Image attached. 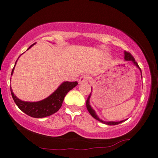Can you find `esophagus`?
I'll list each match as a JSON object with an SVG mask.
<instances>
[{
  "mask_svg": "<svg viewBox=\"0 0 158 158\" xmlns=\"http://www.w3.org/2000/svg\"><path fill=\"white\" fill-rule=\"evenodd\" d=\"M89 80V76L83 75V76H81L80 78H79V84H82V83L87 82V81H88Z\"/></svg>",
  "mask_w": 158,
  "mask_h": 158,
  "instance_id": "esophagus-1",
  "label": "esophagus"
}]
</instances>
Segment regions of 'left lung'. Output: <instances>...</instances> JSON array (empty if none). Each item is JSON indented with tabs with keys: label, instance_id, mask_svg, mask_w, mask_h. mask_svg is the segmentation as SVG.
Segmentation results:
<instances>
[{
	"label": "left lung",
	"instance_id": "left-lung-1",
	"mask_svg": "<svg viewBox=\"0 0 158 158\" xmlns=\"http://www.w3.org/2000/svg\"><path fill=\"white\" fill-rule=\"evenodd\" d=\"M125 60H127V61H131L133 62V63L134 64L135 66H136L138 69H139L140 70L141 73V70L140 69V67L139 66V65H138V63H136V61L135 60L134 57H133L132 55H131L130 52H125ZM141 78H142V74H141ZM91 91H92V89H91ZM92 93V92H91ZM91 93L88 96V98L87 99V101H86V106H87V109L88 111L89 112V114L92 115V117H94L95 119H97V120H98L99 122H101L102 123H104L106 125H118V124L121 123H123V122H125L126 119H125V120H122V121H119V122H113V121H109V122H106V121H103L102 119H101L99 118L98 117V115L96 114V113H95V111L93 108L91 107L90 104H89V98H90V96H91Z\"/></svg>",
	"mask_w": 158,
	"mask_h": 158
}]
</instances>
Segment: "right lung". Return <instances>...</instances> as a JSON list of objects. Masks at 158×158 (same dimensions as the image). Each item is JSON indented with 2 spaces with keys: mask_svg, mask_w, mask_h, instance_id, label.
I'll use <instances>...</instances> for the list:
<instances>
[{
  "mask_svg": "<svg viewBox=\"0 0 158 158\" xmlns=\"http://www.w3.org/2000/svg\"><path fill=\"white\" fill-rule=\"evenodd\" d=\"M34 44H32L27 49H29ZM15 67L11 71V75L13 74ZM77 85V81H64L49 97L42 101H37V102H27V101H21L14 94L11 87H10V89H11V95H12L16 105L19 107L21 111L32 117L43 118V117H48V116H50L54 113L57 112L60 109L66 94Z\"/></svg>",
  "mask_w": 158,
  "mask_h": 158,
  "instance_id": "right-lung-1",
  "label": "right lung"
}]
</instances>
